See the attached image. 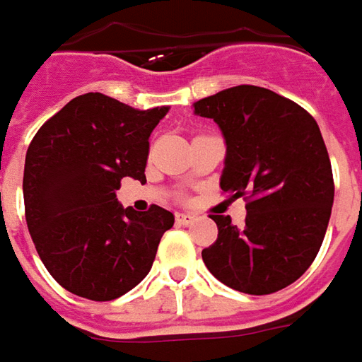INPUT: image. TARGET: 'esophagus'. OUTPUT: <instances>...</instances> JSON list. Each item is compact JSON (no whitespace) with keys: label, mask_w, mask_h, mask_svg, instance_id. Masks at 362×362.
<instances>
[{"label":"esophagus","mask_w":362,"mask_h":362,"mask_svg":"<svg viewBox=\"0 0 362 362\" xmlns=\"http://www.w3.org/2000/svg\"><path fill=\"white\" fill-rule=\"evenodd\" d=\"M194 214H188V212H182V214H176V222L182 223V226H186V223H192L194 222Z\"/></svg>","instance_id":"esophagus-1"}]
</instances>
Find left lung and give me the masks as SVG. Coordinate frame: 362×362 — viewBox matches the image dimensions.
Segmentation results:
<instances>
[{"label":"left lung","instance_id":"8db88e82","mask_svg":"<svg viewBox=\"0 0 362 362\" xmlns=\"http://www.w3.org/2000/svg\"><path fill=\"white\" fill-rule=\"evenodd\" d=\"M226 139L220 188L245 200V223L212 216L218 240L202 252L210 274L250 295L297 281L319 253L335 196L315 119L269 88L240 85L194 103Z\"/></svg>","mask_w":362,"mask_h":362}]
</instances>
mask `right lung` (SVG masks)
I'll list each match as a JSON object with an SVG mask.
<instances>
[{
	"label": "right lung",
	"instance_id": "right-lung-1",
	"mask_svg": "<svg viewBox=\"0 0 362 362\" xmlns=\"http://www.w3.org/2000/svg\"><path fill=\"white\" fill-rule=\"evenodd\" d=\"M168 107L139 110L100 93L67 103L31 140L23 202L31 240L61 287L112 301L146 277L174 214L122 208V178L146 182L150 132Z\"/></svg>",
	"mask_w": 362,
	"mask_h": 362
}]
</instances>
